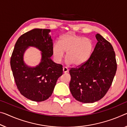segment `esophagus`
I'll return each mask as SVG.
<instances>
[{
  "mask_svg": "<svg viewBox=\"0 0 127 127\" xmlns=\"http://www.w3.org/2000/svg\"><path fill=\"white\" fill-rule=\"evenodd\" d=\"M63 71L64 73H67V72L69 71V69H68V68L67 67H64L63 68Z\"/></svg>",
  "mask_w": 127,
  "mask_h": 127,
  "instance_id": "obj_1",
  "label": "esophagus"
}]
</instances>
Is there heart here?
<instances>
[{"label":"heart","mask_w":127,"mask_h":127,"mask_svg":"<svg viewBox=\"0 0 127 127\" xmlns=\"http://www.w3.org/2000/svg\"><path fill=\"white\" fill-rule=\"evenodd\" d=\"M93 43L89 38L72 34H65L60 37L59 44L53 46V54L55 60L60 62L67 53L66 58L74 65H79L87 61L91 55Z\"/></svg>","instance_id":"b5f03b06"}]
</instances>
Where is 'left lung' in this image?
Returning a JSON list of instances; mask_svg holds the SVG:
<instances>
[{"instance_id":"obj_1","label":"left lung","mask_w":127,"mask_h":127,"mask_svg":"<svg viewBox=\"0 0 127 127\" xmlns=\"http://www.w3.org/2000/svg\"><path fill=\"white\" fill-rule=\"evenodd\" d=\"M98 42L85 63L69 71V89L72 96L82 103H93L102 99L110 89L117 69L114 49L99 34Z\"/></svg>"}]
</instances>
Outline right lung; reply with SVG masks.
Masks as SVG:
<instances>
[{"label":"right lung","instance_id":"obj_1","mask_svg":"<svg viewBox=\"0 0 127 127\" xmlns=\"http://www.w3.org/2000/svg\"><path fill=\"white\" fill-rule=\"evenodd\" d=\"M50 29H34L23 34L15 44L11 57V67L16 85L20 93L28 99L42 102L53 93L56 81L63 74L62 65L55 63L53 55V43ZM29 46L42 51L41 62L35 68L23 63V55Z\"/></svg>","mask_w":127,"mask_h":127}]
</instances>
